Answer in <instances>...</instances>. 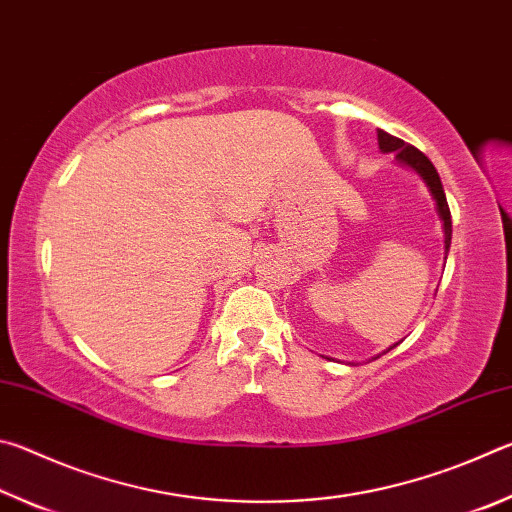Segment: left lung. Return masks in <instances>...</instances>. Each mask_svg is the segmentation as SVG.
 <instances>
[{
    "label": "left lung",
    "mask_w": 512,
    "mask_h": 512,
    "mask_svg": "<svg viewBox=\"0 0 512 512\" xmlns=\"http://www.w3.org/2000/svg\"><path fill=\"white\" fill-rule=\"evenodd\" d=\"M377 140H379V149L384 153H391L395 151V158L409 164L411 169H415L424 178V183H427L431 196L436 198V205H438V214L440 219H443V228H445V253L449 250V244H452V212H449V205H447V198H445V189L443 183H440V176L436 167H433L431 160L424 155L420 149H415V146L406 144L400 137H393L388 135L386 131H379L377 133ZM447 257V255H445Z\"/></svg>",
    "instance_id": "8db88e82"
}]
</instances>
